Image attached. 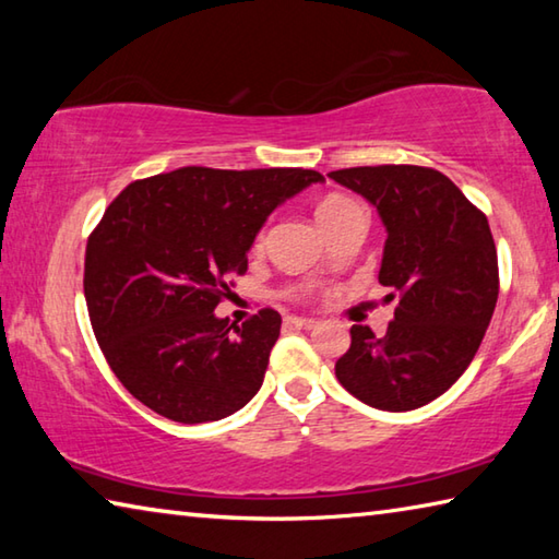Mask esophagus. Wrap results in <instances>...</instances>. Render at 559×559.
Instances as JSON below:
<instances>
[{
    "mask_svg": "<svg viewBox=\"0 0 559 559\" xmlns=\"http://www.w3.org/2000/svg\"><path fill=\"white\" fill-rule=\"evenodd\" d=\"M286 323H288L290 328L310 330V328H316V325H318V320H313V318H300V316H288V318H286Z\"/></svg>",
    "mask_w": 559,
    "mask_h": 559,
    "instance_id": "obj_1",
    "label": "esophagus"
}]
</instances>
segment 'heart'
Listing matches in <instances>:
<instances>
[{"mask_svg":"<svg viewBox=\"0 0 559 559\" xmlns=\"http://www.w3.org/2000/svg\"><path fill=\"white\" fill-rule=\"evenodd\" d=\"M353 206H357V204H355L353 200H347V197H328V200L320 202L318 212H316V216H318V224L323 226L325 222L335 219L337 214H343V212H347V210H353ZM263 239H266V231H259V236H257V249H261V246H263Z\"/></svg>","mask_w":559,"mask_h":559,"instance_id":"obj_1","label":"heart"}]
</instances>
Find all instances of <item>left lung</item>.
Here are the masks:
<instances>
[{"label": "left lung", "mask_w": 559, "mask_h": 559, "mask_svg": "<svg viewBox=\"0 0 559 559\" xmlns=\"http://www.w3.org/2000/svg\"><path fill=\"white\" fill-rule=\"evenodd\" d=\"M328 177L380 214V283L400 293L382 337L367 325L349 328L353 343L335 374L374 409H419L466 372L493 318L498 253L488 219L431 167H349Z\"/></svg>", "instance_id": "obj_1"}]
</instances>
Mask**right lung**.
I'll use <instances>...</instances> for the list:
<instances>
[{
	"mask_svg": "<svg viewBox=\"0 0 559 559\" xmlns=\"http://www.w3.org/2000/svg\"><path fill=\"white\" fill-rule=\"evenodd\" d=\"M316 182L323 175L300 167H179L110 202L88 236L83 293L103 355L138 402L202 424L253 400L281 316L263 308L236 328L214 308L269 214Z\"/></svg>",
	"mask_w": 559,
	"mask_h": 559,
	"instance_id": "1",
	"label": "right lung"
}]
</instances>
